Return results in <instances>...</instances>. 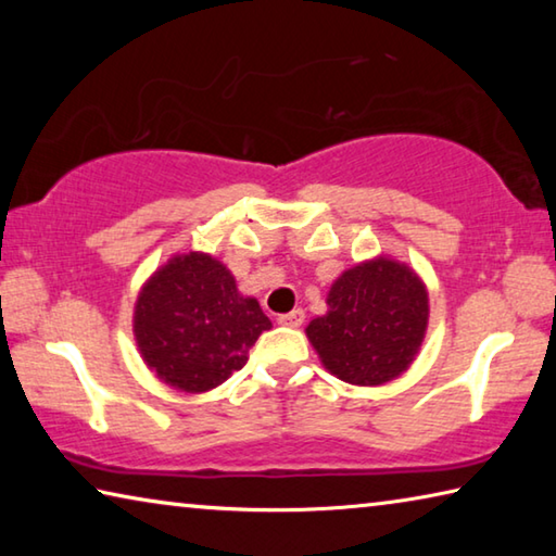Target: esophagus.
Here are the masks:
<instances>
[{
    "label": "esophagus",
    "instance_id": "obj_1",
    "mask_svg": "<svg viewBox=\"0 0 556 556\" xmlns=\"http://www.w3.org/2000/svg\"><path fill=\"white\" fill-rule=\"evenodd\" d=\"M304 318H306V314H304V308H294V312H289V314H281V316H277V321H279L281 326H289V328H299L301 324H304Z\"/></svg>",
    "mask_w": 556,
    "mask_h": 556
}]
</instances>
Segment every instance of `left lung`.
<instances>
[{
  "label": "left lung",
  "instance_id": "1",
  "mask_svg": "<svg viewBox=\"0 0 556 556\" xmlns=\"http://www.w3.org/2000/svg\"><path fill=\"white\" fill-rule=\"evenodd\" d=\"M429 296L419 277L380 257L343 271L328 314L306 326L321 363L351 384H382L409 368L425 341Z\"/></svg>",
  "mask_w": 556,
  "mask_h": 556
}]
</instances>
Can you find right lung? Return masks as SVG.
<instances>
[{"mask_svg":"<svg viewBox=\"0 0 556 556\" xmlns=\"http://www.w3.org/2000/svg\"><path fill=\"white\" fill-rule=\"evenodd\" d=\"M271 328L257 299L242 296L211 255L174 257L147 281L135 308L144 361L166 384L205 392L238 372L262 331Z\"/></svg>","mask_w":556,"mask_h":556,"instance_id":"right-lung-1","label":"right lung"}]
</instances>
